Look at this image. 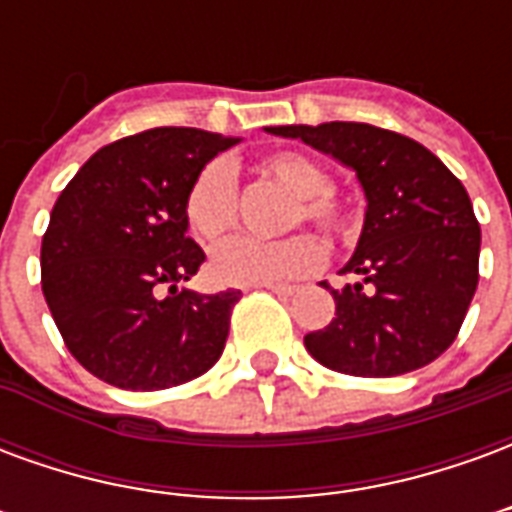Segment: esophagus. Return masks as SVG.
Here are the masks:
<instances>
[{"label":"esophagus","instance_id":"1","mask_svg":"<svg viewBox=\"0 0 512 512\" xmlns=\"http://www.w3.org/2000/svg\"><path fill=\"white\" fill-rule=\"evenodd\" d=\"M266 288L279 293V296H293L296 293V285H266Z\"/></svg>","mask_w":512,"mask_h":512}]
</instances>
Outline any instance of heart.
Masks as SVG:
<instances>
[{
  "mask_svg": "<svg viewBox=\"0 0 512 512\" xmlns=\"http://www.w3.org/2000/svg\"><path fill=\"white\" fill-rule=\"evenodd\" d=\"M263 175L293 194L285 227L315 224L332 238H351L354 216L332 189L329 172L315 158L296 150H277L260 161ZM183 219L189 233L202 244H219L238 224V180L235 169L216 158L194 175L183 197ZM323 263V246L307 233L279 241L233 238L213 252L211 274L222 285L257 288L304 277Z\"/></svg>",
  "mask_w": 512,
  "mask_h": 512,
  "instance_id": "b5f03b06",
  "label": "heart"
}]
</instances>
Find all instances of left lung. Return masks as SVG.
<instances>
[{
  "instance_id": "left-lung-1",
  "label": "left lung",
  "mask_w": 512,
  "mask_h": 512,
  "mask_svg": "<svg viewBox=\"0 0 512 512\" xmlns=\"http://www.w3.org/2000/svg\"><path fill=\"white\" fill-rule=\"evenodd\" d=\"M266 131L351 167L367 197L365 227L343 268L362 282L332 290V323L304 337L307 351L329 370L365 378L403 376L439 359L480 277V224L461 180L428 147L367 123Z\"/></svg>"
}]
</instances>
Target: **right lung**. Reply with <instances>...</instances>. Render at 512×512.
Listing matches in <instances>:
<instances>
[{"instance_id":"add662e5","label":"right lung","mask_w":512,"mask_h":512,"mask_svg":"<svg viewBox=\"0 0 512 512\" xmlns=\"http://www.w3.org/2000/svg\"><path fill=\"white\" fill-rule=\"evenodd\" d=\"M235 136L150 128L101 147L54 202L40 285L68 351L95 378L153 392L222 356L241 290L197 293L205 252L186 235L183 197Z\"/></svg>"}]
</instances>
